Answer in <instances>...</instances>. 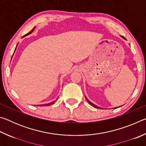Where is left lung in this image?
I'll list each match as a JSON object with an SVG mask.
<instances>
[{
    "label": "left lung",
    "instance_id": "1",
    "mask_svg": "<svg viewBox=\"0 0 146 146\" xmlns=\"http://www.w3.org/2000/svg\"><path fill=\"white\" fill-rule=\"evenodd\" d=\"M122 37L123 38V39H125L124 38H123V36H122ZM85 97H86V100H87V101H88V102L89 103V104H90L91 105V106H93V107H94V108H98V109H102V108H100V107H98V106H96L95 104H93L92 102H90V100H89L88 99V98L87 97H86V96H85ZM119 107H120V106H119ZM119 107H116V108H113V109H116V108H119Z\"/></svg>",
    "mask_w": 146,
    "mask_h": 146
}]
</instances>
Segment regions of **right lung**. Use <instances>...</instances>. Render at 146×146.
Wrapping results in <instances>:
<instances>
[{
    "instance_id": "1",
    "label": "right lung",
    "mask_w": 146,
    "mask_h": 146,
    "mask_svg": "<svg viewBox=\"0 0 146 146\" xmlns=\"http://www.w3.org/2000/svg\"><path fill=\"white\" fill-rule=\"evenodd\" d=\"M35 28H36V27H34V28H33V29H32V30L31 31H29V33H27V34H26L25 35H24V36H28V35H30L31 33H32V32H33V31H34V29H35ZM17 46H18V44H17V46H16V48H15V51H14V53L15 52V50H16V49H17ZM14 53H13V54H14ZM13 56H12V57H13ZM12 57H11V59H12ZM58 97H57V98H56V100H57L58 99ZM56 100H53V101H52V102H50V103H48V104H40V105H38V106H50V105H51V104H54V103H55V102H56Z\"/></svg>"
}]
</instances>
